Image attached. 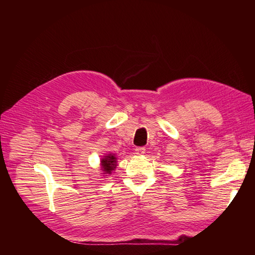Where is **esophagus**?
Here are the masks:
<instances>
[{"label":"esophagus","mask_w":255,"mask_h":255,"mask_svg":"<svg viewBox=\"0 0 255 255\" xmlns=\"http://www.w3.org/2000/svg\"><path fill=\"white\" fill-rule=\"evenodd\" d=\"M136 154L137 155H142V154H144L145 153V149L143 148V147H138V148H136Z\"/></svg>","instance_id":"1"}]
</instances>
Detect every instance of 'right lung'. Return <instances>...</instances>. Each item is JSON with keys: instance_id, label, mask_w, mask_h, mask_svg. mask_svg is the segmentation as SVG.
I'll use <instances>...</instances> for the list:
<instances>
[{"instance_id": "1", "label": "right lung", "mask_w": 255, "mask_h": 255, "mask_svg": "<svg viewBox=\"0 0 255 255\" xmlns=\"http://www.w3.org/2000/svg\"><path fill=\"white\" fill-rule=\"evenodd\" d=\"M102 171L104 172V174H112L113 171H115L117 165V158L115 154L110 153L104 155V158L101 160Z\"/></svg>"}]
</instances>
